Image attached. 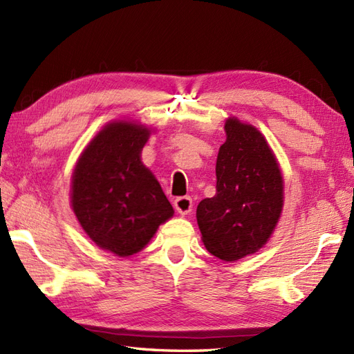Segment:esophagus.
<instances>
[{
  "label": "esophagus",
  "mask_w": 354,
  "mask_h": 354,
  "mask_svg": "<svg viewBox=\"0 0 354 354\" xmlns=\"http://www.w3.org/2000/svg\"><path fill=\"white\" fill-rule=\"evenodd\" d=\"M175 208L179 214H189L193 208V201L190 196H181L175 199Z\"/></svg>",
  "instance_id": "34e87169"
}]
</instances>
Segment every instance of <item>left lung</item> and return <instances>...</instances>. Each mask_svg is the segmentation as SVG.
Wrapping results in <instances>:
<instances>
[{
    "label": "left lung",
    "instance_id": "obj_1",
    "mask_svg": "<svg viewBox=\"0 0 354 354\" xmlns=\"http://www.w3.org/2000/svg\"><path fill=\"white\" fill-rule=\"evenodd\" d=\"M216 161V194L202 199L196 219L207 250L225 261L257 252L283 209V176L265 137L231 117Z\"/></svg>",
    "mask_w": 354,
    "mask_h": 354
}]
</instances>
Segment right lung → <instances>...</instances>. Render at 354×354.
<instances>
[{"label":"right lung","instance_id":"right-lung-1","mask_svg":"<svg viewBox=\"0 0 354 354\" xmlns=\"http://www.w3.org/2000/svg\"><path fill=\"white\" fill-rule=\"evenodd\" d=\"M150 129L112 122L95 135L73 173L71 207L93 242L118 257L137 254L173 216L141 150Z\"/></svg>","mask_w":354,"mask_h":354}]
</instances>
